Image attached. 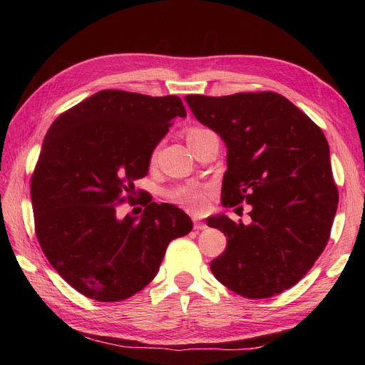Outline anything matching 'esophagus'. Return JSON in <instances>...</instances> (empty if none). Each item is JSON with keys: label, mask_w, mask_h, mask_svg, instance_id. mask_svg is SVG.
Returning a JSON list of instances; mask_svg holds the SVG:
<instances>
[{"label": "esophagus", "mask_w": 365, "mask_h": 365, "mask_svg": "<svg viewBox=\"0 0 365 365\" xmlns=\"http://www.w3.org/2000/svg\"><path fill=\"white\" fill-rule=\"evenodd\" d=\"M195 229L204 230V229H207V224L205 222H200L197 218H195Z\"/></svg>", "instance_id": "1"}]
</instances>
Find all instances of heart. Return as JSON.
<instances>
[{"instance_id": "heart-1", "label": "heart", "mask_w": 365, "mask_h": 365, "mask_svg": "<svg viewBox=\"0 0 365 365\" xmlns=\"http://www.w3.org/2000/svg\"><path fill=\"white\" fill-rule=\"evenodd\" d=\"M204 130L205 128H190L188 133H187V139L192 138V136L200 133V131H204ZM150 160L152 161L155 160V152L152 153V158ZM178 199H180L185 205L195 208V210H199V208L202 207V204H204V195L200 191H196V190H190V191L180 192V195H178Z\"/></svg>"}]
</instances>
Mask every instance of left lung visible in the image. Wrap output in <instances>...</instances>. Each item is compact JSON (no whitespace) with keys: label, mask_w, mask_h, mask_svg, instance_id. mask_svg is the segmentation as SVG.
<instances>
[{"label":"left lung","mask_w":365,"mask_h":365,"mask_svg":"<svg viewBox=\"0 0 365 365\" xmlns=\"http://www.w3.org/2000/svg\"><path fill=\"white\" fill-rule=\"evenodd\" d=\"M185 100L227 147L222 205L252 207L251 224L226 215L208 218L229 238L212 273L245 298L282 293L306 276L329 240L339 192L327 138L276 92Z\"/></svg>","instance_id":"8db88e82"}]
</instances>
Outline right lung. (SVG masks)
<instances>
[{"instance_id":"right-lung-1","label":"right lung","mask_w":365,"mask_h":365,"mask_svg":"<svg viewBox=\"0 0 365 365\" xmlns=\"http://www.w3.org/2000/svg\"><path fill=\"white\" fill-rule=\"evenodd\" d=\"M187 110L177 96L105 89L51 123L31 178L36 235L45 257L84 297L122 301L157 276L168 245L191 232L180 208L150 202L118 216L149 173L155 147Z\"/></svg>"}]
</instances>
